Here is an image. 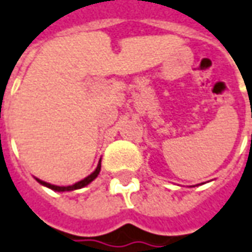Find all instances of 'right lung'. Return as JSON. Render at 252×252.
I'll return each instance as SVG.
<instances>
[{"label": "right lung", "mask_w": 252, "mask_h": 252, "mask_svg": "<svg viewBox=\"0 0 252 252\" xmlns=\"http://www.w3.org/2000/svg\"><path fill=\"white\" fill-rule=\"evenodd\" d=\"M99 171H100V161H99V164H97L96 169H95L91 175H88L87 178H84L83 181H80V182H77V184L71 185V186H55V185L48 184V182H44V181H40V179H37V181H38L41 185H44V186H47V188H49V189H52V190H56V191L76 190V189H81V188H84V186H87L88 184H91V182H92V181L99 175Z\"/></svg>", "instance_id": "right-lung-1"}]
</instances>
